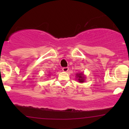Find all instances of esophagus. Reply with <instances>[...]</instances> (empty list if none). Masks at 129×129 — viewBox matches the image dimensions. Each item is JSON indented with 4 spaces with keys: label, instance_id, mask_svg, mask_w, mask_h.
I'll list each match as a JSON object with an SVG mask.
<instances>
[{
    "label": "esophagus",
    "instance_id": "1",
    "mask_svg": "<svg viewBox=\"0 0 129 129\" xmlns=\"http://www.w3.org/2000/svg\"><path fill=\"white\" fill-rule=\"evenodd\" d=\"M69 67H63V68H62V71H63V72H68V71H69Z\"/></svg>",
    "mask_w": 129,
    "mask_h": 129
}]
</instances>
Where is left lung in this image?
<instances>
[{"label": "left lung", "instance_id": "left-lung-1", "mask_svg": "<svg viewBox=\"0 0 129 129\" xmlns=\"http://www.w3.org/2000/svg\"><path fill=\"white\" fill-rule=\"evenodd\" d=\"M82 73L77 74V77L78 78V80H79V82H83L84 81V76H82Z\"/></svg>", "mask_w": 129, "mask_h": 129}]
</instances>
